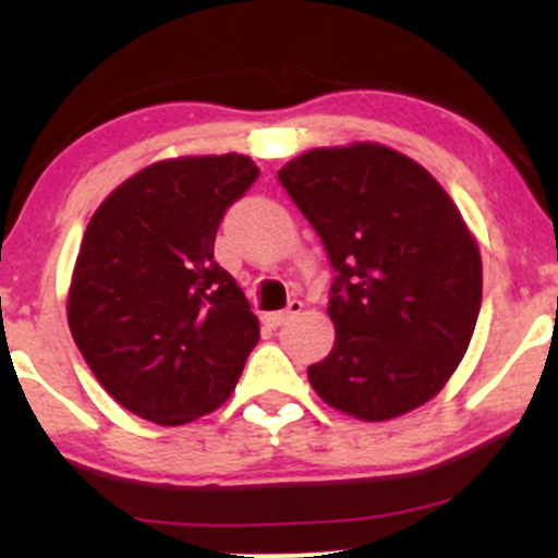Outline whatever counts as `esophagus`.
Here are the masks:
<instances>
[{"instance_id":"34e87169","label":"esophagus","mask_w":558,"mask_h":558,"mask_svg":"<svg viewBox=\"0 0 558 558\" xmlns=\"http://www.w3.org/2000/svg\"><path fill=\"white\" fill-rule=\"evenodd\" d=\"M301 310H304V304H301L299 299H291V301H288V306H286L283 312H270V315H265L267 328H280V325H286L288 319H293L296 315H301Z\"/></svg>"}]
</instances>
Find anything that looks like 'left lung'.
Here are the masks:
<instances>
[{
	"label": "left lung",
	"instance_id": "8db88e82",
	"mask_svg": "<svg viewBox=\"0 0 558 558\" xmlns=\"http://www.w3.org/2000/svg\"><path fill=\"white\" fill-rule=\"evenodd\" d=\"M278 181L336 270V343L312 388L364 422L430 401L462 362L483 301V262L462 215L414 159L380 144L312 149Z\"/></svg>",
	"mask_w": 558,
	"mask_h": 558
}]
</instances>
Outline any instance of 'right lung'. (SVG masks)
I'll list each match as a JSON object with an SVG mask.
<instances>
[{"label": "right lung", "instance_id": "1", "mask_svg": "<svg viewBox=\"0 0 558 558\" xmlns=\"http://www.w3.org/2000/svg\"><path fill=\"white\" fill-rule=\"evenodd\" d=\"M257 175L243 155L165 159L118 185L88 222L68 323L128 412L185 425L233 393L259 319L215 262V235Z\"/></svg>", "mask_w": 558, "mask_h": 558}]
</instances>
